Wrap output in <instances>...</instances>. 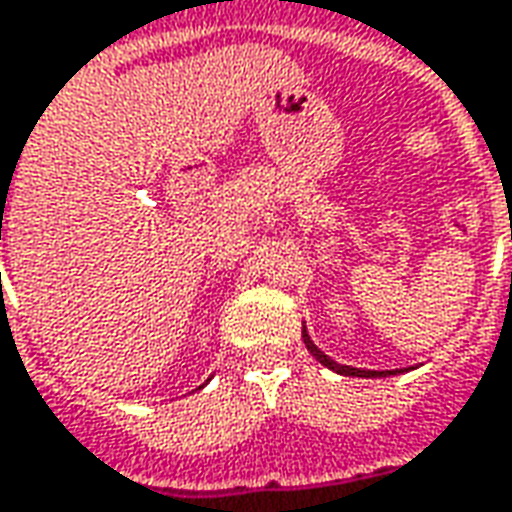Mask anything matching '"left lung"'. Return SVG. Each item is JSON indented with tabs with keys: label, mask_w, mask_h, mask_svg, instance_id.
Instances as JSON below:
<instances>
[{
	"label": "left lung",
	"mask_w": 512,
	"mask_h": 512,
	"mask_svg": "<svg viewBox=\"0 0 512 512\" xmlns=\"http://www.w3.org/2000/svg\"><path fill=\"white\" fill-rule=\"evenodd\" d=\"M302 339H305V347H308V350H311V353L316 356V361H322V364H325L328 370H333V373L358 375V378H381V375H392V373H378V370H358V367H344V364H336L333 358L325 356V353H322V350H319V347L311 342V336H308L305 330H302ZM395 373H398V370H395Z\"/></svg>",
	"instance_id": "8db88e82"
}]
</instances>
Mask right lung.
I'll return each instance as SVG.
<instances>
[{
	"label": "right lung",
	"instance_id": "obj_1",
	"mask_svg": "<svg viewBox=\"0 0 512 512\" xmlns=\"http://www.w3.org/2000/svg\"><path fill=\"white\" fill-rule=\"evenodd\" d=\"M0 232H2V227H0Z\"/></svg>",
	"mask_w": 512,
	"mask_h": 512
}]
</instances>
